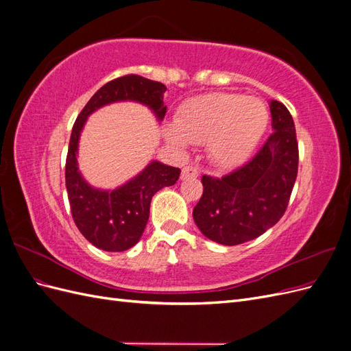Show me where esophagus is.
Returning a JSON list of instances; mask_svg holds the SVG:
<instances>
[{"instance_id": "34e87169", "label": "esophagus", "mask_w": 351, "mask_h": 351, "mask_svg": "<svg viewBox=\"0 0 351 351\" xmlns=\"http://www.w3.org/2000/svg\"><path fill=\"white\" fill-rule=\"evenodd\" d=\"M199 176V171L196 167H184L182 169V180H187V178H196Z\"/></svg>"}]
</instances>
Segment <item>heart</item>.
Masks as SVG:
<instances>
[{"instance_id": "obj_1", "label": "heart", "mask_w": 351, "mask_h": 351, "mask_svg": "<svg viewBox=\"0 0 351 351\" xmlns=\"http://www.w3.org/2000/svg\"><path fill=\"white\" fill-rule=\"evenodd\" d=\"M269 120L265 104L237 93H208L186 101L176 114V125L165 129L167 141L186 147L205 143L218 168L228 169L246 161Z\"/></svg>"}]
</instances>
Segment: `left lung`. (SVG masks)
<instances>
[{
	"label": "left lung",
	"mask_w": 351,
	"mask_h": 351,
	"mask_svg": "<svg viewBox=\"0 0 351 351\" xmlns=\"http://www.w3.org/2000/svg\"><path fill=\"white\" fill-rule=\"evenodd\" d=\"M274 133L261 151L236 171L202 177L204 195L193 219L209 240L236 246L274 227L289 205L299 167V146L290 111L269 102Z\"/></svg>",
	"instance_id": "1"
}]
</instances>
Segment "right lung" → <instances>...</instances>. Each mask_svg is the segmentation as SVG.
I'll return each instance as SVG.
<instances>
[{
    "label": "right lung",
    "instance_id": "1",
    "mask_svg": "<svg viewBox=\"0 0 351 351\" xmlns=\"http://www.w3.org/2000/svg\"><path fill=\"white\" fill-rule=\"evenodd\" d=\"M167 86L136 74L114 79L93 95L73 125L66 159V187L74 224L95 247L107 252H124L141 240L149 219L154 195L162 187L173 186L180 168L159 161L147 164L129 182L112 190L90 186L79 171L77 151L80 133L88 117L105 105L133 101L146 105L158 121L167 112L164 93Z\"/></svg>",
    "mask_w": 351,
    "mask_h": 351
}]
</instances>
